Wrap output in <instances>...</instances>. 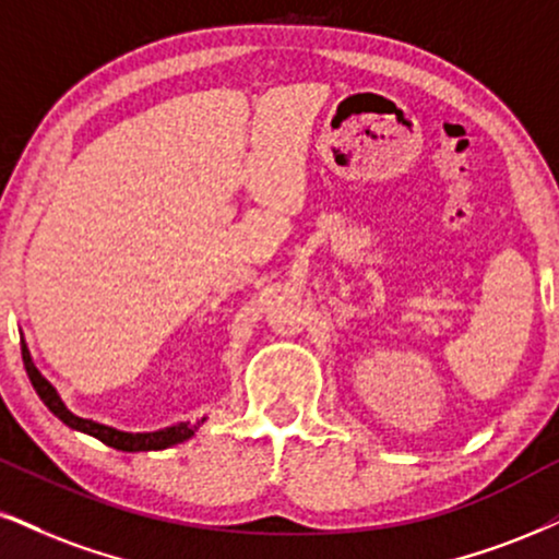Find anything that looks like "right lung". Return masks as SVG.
<instances>
[{
  "label": "right lung",
  "mask_w": 559,
  "mask_h": 559,
  "mask_svg": "<svg viewBox=\"0 0 559 559\" xmlns=\"http://www.w3.org/2000/svg\"><path fill=\"white\" fill-rule=\"evenodd\" d=\"M20 347H23L25 373H27V378H31L33 389H36L40 402H44L48 409H51L53 415H57L67 427L85 432V436L98 438L100 443L111 445V448H116V451H129V453L163 451V448H170L176 443H183V440H189L199 430V427L204 425V419H199V423H178V425L163 427V430H153V432H127V430H116V427H111V425L95 423V419L78 417L74 412L67 409V404L61 402L57 389H53V385L48 383L44 376H40V370L36 368V365H33L31 349H27L25 340H20Z\"/></svg>",
  "instance_id": "add662e5"
}]
</instances>
